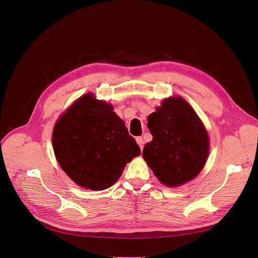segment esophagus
Segmentation results:
<instances>
[{
    "mask_svg": "<svg viewBox=\"0 0 258 258\" xmlns=\"http://www.w3.org/2000/svg\"><path fill=\"white\" fill-rule=\"evenodd\" d=\"M136 142L138 144V146H140L141 150H143V148H144V140H143V137H137L136 138Z\"/></svg>",
    "mask_w": 258,
    "mask_h": 258,
    "instance_id": "34e87169",
    "label": "esophagus"
}]
</instances>
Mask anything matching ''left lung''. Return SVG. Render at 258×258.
Instances as JSON below:
<instances>
[{"instance_id":"8db88e82","label":"left lung","mask_w":258,"mask_h":258,"mask_svg":"<svg viewBox=\"0 0 258 258\" xmlns=\"http://www.w3.org/2000/svg\"><path fill=\"white\" fill-rule=\"evenodd\" d=\"M147 126L153 141L145 145L143 157L158 180L170 187L193 180L209 154L207 131L193 108L181 97L164 99Z\"/></svg>"}]
</instances>
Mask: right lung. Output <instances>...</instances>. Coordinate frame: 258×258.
Here are the masks:
<instances>
[{
    "label": "right lung",
    "mask_w": 258,
    "mask_h": 258,
    "mask_svg": "<svg viewBox=\"0 0 258 258\" xmlns=\"http://www.w3.org/2000/svg\"><path fill=\"white\" fill-rule=\"evenodd\" d=\"M56 160L79 186L102 190L120 179L134 157L135 140L113 107L84 95L58 118L52 134Z\"/></svg>",
    "instance_id": "obj_1"
}]
</instances>
